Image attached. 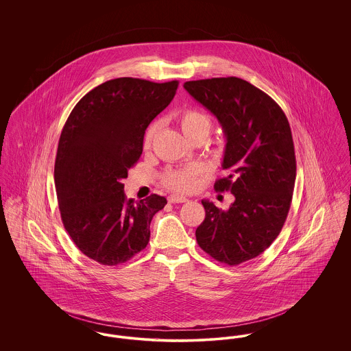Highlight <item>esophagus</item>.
<instances>
[{
	"label": "esophagus",
	"instance_id": "esophagus-1",
	"mask_svg": "<svg viewBox=\"0 0 351 351\" xmlns=\"http://www.w3.org/2000/svg\"><path fill=\"white\" fill-rule=\"evenodd\" d=\"M168 201L171 202V204H179V202H185L186 200V197H184V196H179V195H171L169 197H168Z\"/></svg>",
	"mask_w": 351,
	"mask_h": 351
}]
</instances>
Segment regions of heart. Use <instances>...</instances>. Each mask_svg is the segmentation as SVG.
I'll return each instance as SVG.
<instances>
[{
    "instance_id": "obj_1",
    "label": "heart",
    "mask_w": 351,
    "mask_h": 351,
    "mask_svg": "<svg viewBox=\"0 0 351 351\" xmlns=\"http://www.w3.org/2000/svg\"><path fill=\"white\" fill-rule=\"evenodd\" d=\"M178 122L182 129L184 135L195 142L205 141L212 132L213 122L212 118L206 113L201 112L195 108H185L178 114ZM158 132V123L152 122L143 135V146L145 149H149L152 145V141ZM199 169L196 167L178 168V169H168L163 176L162 182L169 188L176 192H192L196 188L197 184Z\"/></svg>"
}]
</instances>
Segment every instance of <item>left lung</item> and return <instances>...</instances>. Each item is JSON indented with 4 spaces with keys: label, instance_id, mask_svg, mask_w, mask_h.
<instances>
[{
    "label": "left lung",
    "instance_id": "8db88e82",
    "mask_svg": "<svg viewBox=\"0 0 351 351\" xmlns=\"http://www.w3.org/2000/svg\"><path fill=\"white\" fill-rule=\"evenodd\" d=\"M184 88L223 129L228 175L215 189L235 199L228 210L201 201L205 219L196 239L218 262L237 266L268 249L288 216L296 179L291 128L275 101L239 77L186 82Z\"/></svg>",
    "mask_w": 351,
    "mask_h": 351
}]
</instances>
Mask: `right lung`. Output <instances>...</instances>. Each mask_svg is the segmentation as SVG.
Wrapping results in <instances>:
<instances>
[{
  "mask_svg": "<svg viewBox=\"0 0 351 351\" xmlns=\"http://www.w3.org/2000/svg\"><path fill=\"white\" fill-rule=\"evenodd\" d=\"M178 85L133 77L105 82L76 104L62 130L53 171L62 221L79 250L102 266L125 263L143 250L151 219L167 204L155 193L128 200L122 180Z\"/></svg>",
  "mask_w": 351,
  "mask_h": 351,
  "instance_id": "add662e5",
  "label": "right lung"
}]
</instances>
